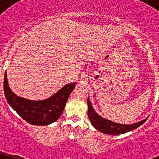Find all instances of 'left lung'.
Here are the masks:
<instances>
[{
    "label": "left lung",
    "instance_id": "1",
    "mask_svg": "<svg viewBox=\"0 0 159 159\" xmlns=\"http://www.w3.org/2000/svg\"><path fill=\"white\" fill-rule=\"evenodd\" d=\"M88 107V115L89 118L91 121V125L95 128L98 131H101L102 133H105L107 134H111V135H117V134H121L123 133L128 132V131H132V130L137 129L138 127L142 125L143 123L146 121V119L141 121L139 122L134 123L131 125H122V124H117V123L112 122V121H108V120L105 119L99 116L94 110L93 109L92 106L91 105L89 98L87 100Z\"/></svg>",
    "mask_w": 159,
    "mask_h": 159
}]
</instances>
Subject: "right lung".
<instances>
[{"mask_svg": "<svg viewBox=\"0 0 159 159\" xmlns=\"http://www.w3.org/2000/svg\"><path fill=\"white\" fill-rule=\"evenodd\" d=\"M76 83L65 85L55 94L43 101H30L17 97L11 91L4 74V91L7 102L25 121L34 125H47L57 121L63 112Z\"/></svg>", "mask_w": 159, "mask_h": 159, "instance_id": "1", "label": "right lung"}]
</instances>
